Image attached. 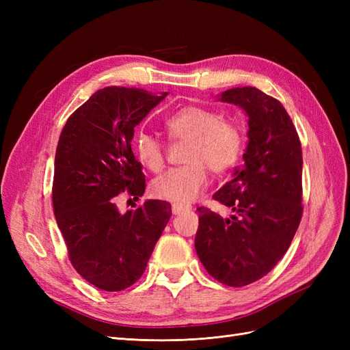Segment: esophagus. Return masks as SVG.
Returning a JSON list of instances; mask_svg holds the SVG:
<instances>
[{
  "label": "esophagus",
  "instance_id": "1",
  "mask_svg": "<svg viewBox=\"0 0 350 350\" xmlns=\"http://www.w3.org/2000/svg\"><path fill=\"white\" fill-rule=\"evenodd\" d=\"M187 210H191V206H187V204H181V203H174L172 204V213L174 215H181Z\"/></svg>",
  "mask_w": 350,
  "mask_h": 350
}]
</instances>
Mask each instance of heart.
Returning <instances> with one entry per match:
<instances>
[{
    "label": "heart",
    "mask_w": 350,
    "mask_h": 350,
    "mask_svg": "<svg viewBox=\"0 0 350 350\" xmlns=\"http://www.w3.org/2000/svg\"><path fill=\"white\" fill-rule=\"evenodd\" d=\"M172 140H187L183 166L172 167L152 183L157 198L189 203L200 196L208 181V167L216 174L234 167L245 147L242 125L200 105H189L169 116L165 122ZM135 154L150 172H161L166 161L162 140L152 134H140L135 140Z\"/></svg>",
    "instance_id": "b5f03b06"
}]
</instances>
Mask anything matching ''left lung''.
<instances>
[{"label":"left lung","mask_w":350,"mask_h":350,"mask_svg":"<svg viewBox=\"0 0 350 350\" xmlns=\"http://www.w3.org/2000/svg\"><path fill=\"white\" fill-rule=\"evenodd\" d=\"M248 115L245 166L213 196L234 210L224 219L198 207L196 251L211 278L241 288L257 282L288 251L302 217V149L283 105L256 88L221 93Z\"/></svg>","instance_id":"left-lung-1"}]
</instances>
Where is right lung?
<instances>
[{"mask_svg":"<svg viewBox=\"0 0 350 350\" xmlns=\"http://www.w3.org/2000/svg\"><path fill=\"white\" fill-rule=\"evenodd\" d=\"M166 94L100 89L70 115L59 135L54 215L72 267L102 291H124L143 276L172 215L162 200H147L126 213L116 207L122 193L135 200L144 194L146 178L131 149L134 126Z\"/></svg>","mask_w":350,"mask_h":350,"instance_id":"add662e5","label":"right lung"}]
</instances>
